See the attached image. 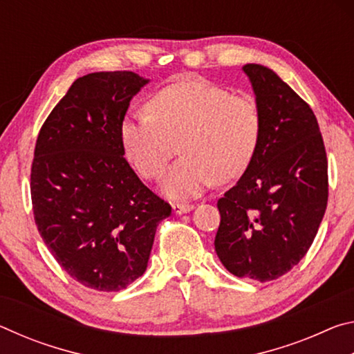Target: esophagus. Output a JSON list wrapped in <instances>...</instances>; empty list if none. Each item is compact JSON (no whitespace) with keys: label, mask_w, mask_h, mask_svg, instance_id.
<instances>
[{"label":"esophagus","mask_w":354,"mask_h":354,"mask_svg":"<svg viewBox=\"0 0 354 354\" xmlns=\"http://www.w3.org/2000/svg\"><path fill=\"white\" fill-rule=\"evenodd\" d=\"M194 207L195 206L194 205H189V203H175V205H173V211H175V214L181 215V214L190 212Z\"/></svg>","instance_id":"esophagus-1"}]
</instances>
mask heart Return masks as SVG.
<instances>
[{
    "label": "heart",
    "mask_w": 354,
    "mask_h": 354,
    "mask_svg": "<svg viewBox=\"0 0 354 354\" xmlns=\"http://www.w3.org/2000/svg\"><path fill=\"white\" fill-rule=\"evenodd\" d=\"M147 112L123 120L120 140L129 164L147 179H159L178 148L183 151L162 183L171 198L200 195L214 181H234L259 148L262 115L256 101L209 81L167 86L148 100Z\"/></svg>",
    "instance_id": "heart-1"
}]
</instances>
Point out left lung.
Returning <instances> with one entry per match:
<instances>
[{"mask_svg": "<svg viewBox=\"0 0 354 354\" xmlns=\"http://www.w3.org/2000/svg\"><path fill=\"white\" fill-rule=\"evenodd\" d=\"M262 115L253 162L217 201L215 251L239 278L273 281L313 245L328 203V160L306 101L259 64L243 65Z\"/></svg>", "mask_w": 354, "mask_h": 354, "instance_id": "1", "label": "left lung"}]
</instances>
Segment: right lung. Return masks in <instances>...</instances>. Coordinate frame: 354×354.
<instances>
[{"label":"right lung","mask_w":354,"mask_h":354,"mask_svg":"<svg viewBox=\"0 0 354 354\" xmlns=\"http://www.w3.org/2000/svg\"><path fill=\"white\" fill-rule=\"evenodd\" d=\"M148 80L98 71L71 84L45 120L31 167L34 220L48 250L88 289L118 292L147 270L169 203L123 158L120 124Z\"/></svg>","instance_id":"1"}]
</instances>
